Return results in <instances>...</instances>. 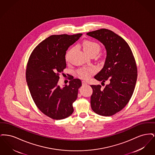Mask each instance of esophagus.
Instances as JSON below:
<instances>
[{"label": "esophagus", "mask_w": 155, "mask_h": 155, "mask_svg": "<svg viewBox=\"0 0 155 155\" xmlns=\"http://www.w3.org/2000/svg\"><path fill=\"white\" fill-rule=\"evenodd\" d=\"M82 84L83 85H87L88 84H87V82L86 81H82Z\"/></svg>", "instance_id": "esophagus-1"}]
</instances>
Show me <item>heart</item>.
I'll use <instances>...</instances> for the list:
<instances>
[{"instance_id": "b5f03b06", "label": "heart", "mask_w": 155, "mask_h": 155, "mask_svg": "<svg viewBox=\"0 0 155 155\" xmlns=\"http://www.w3.org/2000/svg\"><path fill=\"white\" fill-rule=\"evenodd\" d=\"M81 46L82 47L84 51L87 54H91V53L97 54L98 52L100 51V49H101V46L99 45L97 43H96V42L91 41V40L84 41L82 43ZM72 51H73V49H70L68 52L67 53L66 55V60L68 59L69 55ZM94 70L92 68L84 67V68H81L77 71V74L82 78L88 79L91 76V75L94 73Z\"/></svg>"}]
</instances>
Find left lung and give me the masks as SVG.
Here are the masks:
<instances>
[{
    "label": "left lung",
    "mask_w": 155,
    "mask_h": 155,
    "mask_svg": "<svg viewBox=\"0 0 155 155\" xmlns=\"http://www.w3.org/2000/svg\"><path fill=\"white\" fill-rule=\"evenodd\" d=\"M103 44L107 52L103 68L94 78L109 84L102 89L92 85L91 108L96 114L110 116L121 110L130 101L137 79V67L133 52L125 40L107 29L87 34Z\"/></svg>",
    "instance_id": "obj_1"
}]
</instances>
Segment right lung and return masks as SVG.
Segmentation results:
<instances>
[{
	"instance_id": "right-lung-1",
	"label": "right lung",
	"mask_w": 155,
	"mask_h": 155,
	"mask_svg": "<svg viewBox=\"0 0 155 155\" xmlns=\"http://www.w3.org/2000/svg\"><path fill=\"white\" fill-rule=\"evenodd\" d=\"M82 34L53 35L45 39L30 55L26 69V80L37 107L54 120L69 117L74 111L73 103L82 85L80 79L70 76L69 85L61 88L59 74L66 67L68 48Z\"/></svg>"
}]
</instances>
